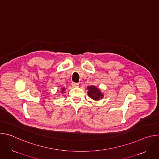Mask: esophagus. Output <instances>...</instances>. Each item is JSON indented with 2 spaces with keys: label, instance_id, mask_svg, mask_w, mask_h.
I'll list each match as a JSON object with an SVG mask.
<instances>
[{
  "label": "esophagus",
  "instance_id": "1",
  "mask_svg": "<svg viewBox=\"0 0 159 159\" xmlns=\"http://www.w3.org/2000/svg\"><path fill=\"white\" fill-rule=\"evenodd\" d=\"M72 87H79V83L72 82Z\"/></svg>",
  "mask_w": 159,
  "mask_h": 159
}]
</instances>
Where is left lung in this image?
<instances>
[{"label": "left lung", "instance_id": "1", "mask_svg": "<svg viewBox=\"0 0 159 159\" xmlns=\"http://www.w3.org/2000/svg\"><path fill=\"white\" fill-rule=\"evenodd\" d=\"M87 90H88V96L93 99L94 101H99L101 99H102L104 96V95L102 94L101 92V90L96 87V86H89L87 87Z\"/></svg>", "mask_w": 159, "mask_h": 159}]
</instances>
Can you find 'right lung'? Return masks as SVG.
<instances>
[{"label": "right lung", "mask_w": 159, "mask_h": 159, "mask_svg": "<svg viewBox=\"0 0 159 159\" xmlns=\"http://www.w3.org/2000/svg\"><path fill=\"white\" fill-rule=\"evenodd\" d=\"M61 93H63L64 91H65V89L63 87V88H61Z\"/></svg>", "instance_id": "obj_1"}]
</instances>
